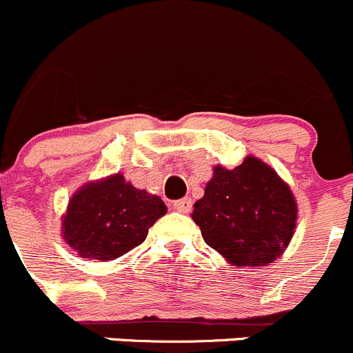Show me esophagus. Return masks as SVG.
Instances as JSON below:
<instances>
[{"mask_svg": "<svg viewBox=\"0 0 353 353\" xmlns=\"http://www.w3.org/2000/svg\"><path fill=\"white\" fill-rule=\"evenodd\" d=\"M173 209H176L178 212H190L192 209V201L190 199H180V201L173 202Z\"/></svg>", "mask_w": 353, "mask_h": 353, "instance_id": "1", "label": "esophagus"}]
</instances>
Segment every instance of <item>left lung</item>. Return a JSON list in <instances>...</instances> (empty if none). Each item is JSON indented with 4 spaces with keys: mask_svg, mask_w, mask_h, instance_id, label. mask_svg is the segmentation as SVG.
Wrapping results in <instances>:
<instances>
[{
    "mask_svg": "<svg viewBox=\"0 0 353 353\" xmlns=\"http://www.w3.org/2000/svg\"><path fill=\"white\" fill-rule=\"evenodd\" d=\"M296 205L290 185L256 156L233 170L216 165L192 219L202 239L230 266L261 268L287 250L295 233Z\"/></svg>",
    "mask_w": 353,
    "mask_h": 353,
    "instance_id": "1",
    "label": "left lung"
}]
</instances>
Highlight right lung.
Masks as SVG:
<instances>
[{
  "label": "right lung",
  "mask_w": 353,
  "mask_h": 353,
  "mask_svg": "<svg viewBox=\"0 0 353 353\" xmlns=\"http://www.w3.org/2000/svg\"><path fill=\"white\" fill-rule=\"evenodd\" d=\"M166 211L161 197L114 173L87 181L70 197L61 216V236L82 259L106 263L141 245Z\"/></svg>",
  "instance_id": "right-lung-1"
}]
</instances>
